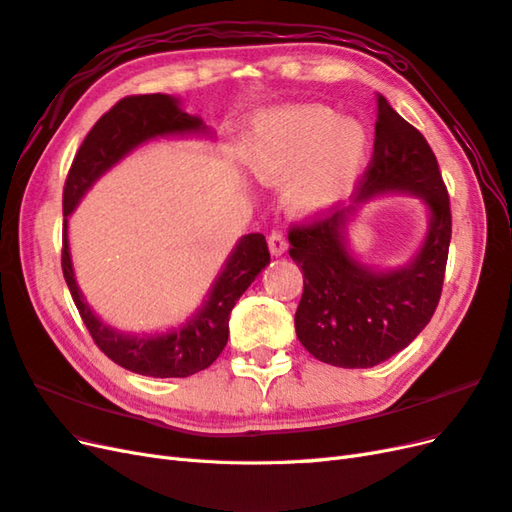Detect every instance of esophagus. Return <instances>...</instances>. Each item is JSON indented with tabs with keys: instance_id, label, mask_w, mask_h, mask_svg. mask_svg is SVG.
I'll list each match as a JSON object with an SVG mask.
<instances>
[{
	"instance_id": "1",
	"label": "esophagus",
	"mask_w": 512,
	"mask_h": 512,
	"mask_svg": "<svg viewBox=\"0 0 512 512\" xmlns=\"http://www.w3.org/2000/svg\"><path fill=\"white\" fill-rule=\"evenodd\" d=\"M267 241H269V250H271V254H273V256H282V254L286 252L288 241H286V237L282 235L280 230H273Z\"/></svg>"
}]
</instances>
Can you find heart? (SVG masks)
Listing matches in <instances>:
<instances>
[{
	"label": "heart",
	"mask_w": 512,
	"mask_h": 512,
	"mask_svg": "<svg viewBox=\"0 0 512 512\" xmlns=\"http://www.w3.org/2000/svg\"><path fill=\"white\" fill-rule=\"evenodd\" d=\"M367 145V132L356 119L335 117L322 104H301L258 115L243 143V160L260 181L286 179L288 209L307 213L348 188Z\"/></svg>",
	"instance_id": "b5f03b06"
}]
</instances>
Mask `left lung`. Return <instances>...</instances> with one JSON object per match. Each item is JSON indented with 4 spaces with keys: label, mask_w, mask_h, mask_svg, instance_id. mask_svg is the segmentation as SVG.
<instances>
[{
    "label": "left lung",
    "mask_w": 512,
    "mask_h": 512,
    "mask_svg": "<svg viewBox=\"0 0 512 512\" xmlns=\"http://www.w3.org/2000/svg\"><path fill=\"white\" fill-rule=\"evenodd\" d=\"M384 192L421 196L431 211L421 252L397 271H369L348 254L350 209H322L288 230V254L303 271L294 327L303 348L322 363L363 369L391 359L427 327L442 294L451 200L425 136L378 96L374 156L356 181L354 203Z\"/></svg>",
    "instance_id": "8db88e82"
}]
</instances>
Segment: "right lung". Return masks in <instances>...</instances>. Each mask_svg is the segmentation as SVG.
Here are the masks:
<instances>
[{
  "label": "right lung",
  "instance_id": "obj_1",
  "mask_svg": "<svg viewBox=\"0 0 512 512\" xmlns=\"http://www.w3.org/2000/svg\"><path fill=\"white\" fill-rule=\"evenodd\" d=\"M200 130H205L203 121L183 113L175 98L164 94L121 98L85 136L83 145L72 160L64 185L61 271H64L74 305L79 309L91 339L108 359L141 376L188 378L200 369H207L218 359L228 342V320L232 307L271 260L265 235L252 232V235L241 237L218 282H215L207 303L185 327L156 337H130L100 322V318L85 303L79 286H76L66 232L68 215L79 205V200L94 185V181L134 147L156 136Z\"/></svg>",
  "mask_w": 512,
  "mask_h": 512
}]
</instances>
